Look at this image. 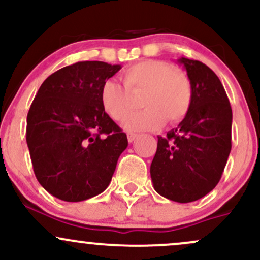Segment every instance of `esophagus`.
Returning <instances> with one entry per match:
<instances>
[{"label": "esophagus", "mask_w": 260, "mask_h": 260, "mask_svg": "<svg viewBox=\"0 0 260 260\" xmlns=\"http://www.w3.org/2000/svg\"><path fill=\"white\" fill-rule=\"evenodd\" d=\"M127 138H128V142L129 143H132V142H134V140H136L137 138H138V134H136V133H127Z\"/></svg>", "instance_id": "34e87169"}]
</instances>
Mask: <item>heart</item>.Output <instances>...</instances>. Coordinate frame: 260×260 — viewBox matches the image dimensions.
<instances>
[{
  "label": "heart",
  "instance_id": "heart-1",
  "mask_svg": "<svg viewBox=\"0 0 260 260\" xmlns=\"http://www.w3.org/2000/svg\"><path fill=\"white\" fill-rule=\"evenodd\" d=\"M124 85L106 79L101 85L100 101L112 120L123 121L135 107L133 94L145 92L147 109L123 122L129 131H155L165 124H177L186 118L193 104V85L186 73L160 59L139 61L122 73Z\"/></svg>",
  "mask_w": 260,
  "mask_h": 260
}]
</instances>
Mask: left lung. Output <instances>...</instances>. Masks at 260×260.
<instances>
[{
  "instance_id": "8db88e82",
  "label": "left lung",
  "mask_w": 260,
  "mask_h": 260,
  "mask_svg": "<svg viewBox=\"0 0 260 260\" xmlns=\"http://www.w3.org/2000/svg\"><path fill=\"white\" fill-rule=\"evenodd\" d=\"M193 85V104L183 121L157 137L150 165L154 189L177 203H190L215 188L231 151L232 110L225 89L207 64L178 59Z\"/></svg>"
}]
</instances>
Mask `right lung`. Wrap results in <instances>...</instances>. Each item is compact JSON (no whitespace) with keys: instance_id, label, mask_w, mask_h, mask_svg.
I'll return each instance as SVG.
<instances>
[{"instance_id":"obj_1","label":"right lung","mask_w":260,"mask_h":260,"mask_svg":"<svg viewBox=\"0 0 260 260\" xmlns=\"http://www.w3.org/2000/svg\"><path fill=\"white\" fill-rule=\"evenodd\" d=\"M120 64L83 61L61 68L41 84L26 117L34 174L50 194L82 202L111 182L126 133L104 111L101 85Z\"/></svg>"}]
</instances>
